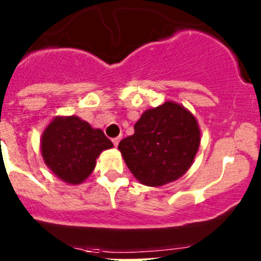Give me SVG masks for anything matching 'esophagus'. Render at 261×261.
<instances>
[{
  "instance_id": "1",
  "label": "esophagus",
  "mask_w": 261,
  "mask_h": 261,
  "mask_svg": "<svg viewBox=\"0 0 261 261\" xmlns=\"http://www.w3.org/2000/svg\"><path fill=\"white\" fill-rule=\"evenodd\" d=\"M120 140H121V136H117V138L112 139V143H114L115 146H117L118 143H120Z\"/></svg>"
}]
</instances>
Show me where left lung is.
<instances>
[{
  "label": "left lung",
  "mask_w": 261,
  "mask_h": 261,
  "mask_svg": "<svg viewBox=\"0 0 261 261\" xmlns=\"http://www.w3.org/2000/svg\"><path fill=\"white\" fill-rule=\"evenodd\" d=\"M134 135L118 144L126 165L141 184L162 187L179 179L193 164L201 130L189 110L167 101L141 115Z\"/></svg>",
  "instance_id": "1"
}]
</instances>
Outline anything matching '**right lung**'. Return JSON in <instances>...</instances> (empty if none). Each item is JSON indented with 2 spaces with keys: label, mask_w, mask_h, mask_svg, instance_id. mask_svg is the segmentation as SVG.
<instances>
[{
  "label": "right lung",
  "mask_w": 261,
  "mask_h": 261,
  "mask_svg": "<svg viewBox=\"0 0 261 261\" xmlns=\"http://www.w3.org/2000/svg\"><path fill=\"white\" fill-rule=\"evenodd\" d=\"M112 146L101 128H93L78 116H55L40 139L46 167L70 186L83 183L96 168L99 154Z\"/></svg>",
  "instance_id": "obj_1"
}]
</instances>
